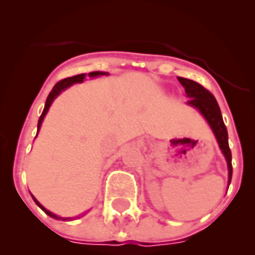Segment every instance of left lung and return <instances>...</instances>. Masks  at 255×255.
<instances>
[{
    "label": "left lung",
    "mask_w": 255,
    "mask_h": 255,
    "mask_svg": "<svg viewBox=\"0 0 255 255\" xmlns=\"http://www.w3.org/2000/svg\"><path fill=\"white\" fill-rule=\"evenodd\" d=\"M178 81L182 84V86L186 90L187 97L190 98L187 103L190 106L195 107L200 112L204 115L206 121L209 123L210 128L213 129L215 134V138L218 140V144L221 147L222 152L225 154L226 160L228 165V183H231L232 178V154L230 145H228V132L225 123H223V117H222L221 108L218 103L215 101L214 95L205 89L199 82L188 80V78L178 77Z\"/></svg>",
    "instance_id": "8db88e82"
}]
</instances>
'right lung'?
Masks as SVG:
<instances>
[{"instance_id":"right-lung-1","label":"right lung","mask_w":255,"mask_h":255,"mask_svg":"<svg viewBox=\"0 0 255 255\" xmlns=\"http://www.w3.org/2000/svg\"><path fill=\"white\" fill-rule=\"evenodd\" d=\"M99 75H108V73H106V72H99V71H98V72H91V73H89V76H90V77H95V76H99ZM84 78H85V73H82V75L73 76V77H67V78H64V80H62V81L56 82L55 86H54V88H53V90L50 91L49 97H47L46 103H45V108H43V111H42V115H41L40 119H38V124H37V129L40 130L43 117H45V115H46L47 111H49V107L51 106V103H53L54 99H55V98L58 97V95H59L63 90H65V89H67V88H69L71 85L76 84V82H82V81H84ZM33 200H34V202H36L37 205L40 206V208L42 209L43 212L46 213V214L49 215V217H51V218L62 219V221H67V219H71V218H62V217H58V215L53 214V213L49 212L47 209L43 208V206L41 205L40 202L37 201V200L34 199V197H33Z\"/></svg>"}]
</instances>
